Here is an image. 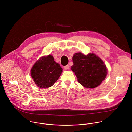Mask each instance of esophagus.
Returning <instances> with one entry per match:
<instances>
[{"instance_id":"1","label":"esophagus","mask_w":132,"mask_h":132,"mask_svg":"<svg viewBox=\"0 0 132 132\" xmlns=\"http://www.w3.org/2000/svg\"><path fill=\"white\" fill-rule=\"evenodd\" d=\"M64 68L65 69V70H68L69 69V66L68 65H66L64 67Z\"/></svg>"}]
</instances>
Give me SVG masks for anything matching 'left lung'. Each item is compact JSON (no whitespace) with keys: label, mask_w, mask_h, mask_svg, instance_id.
<instances>
[{"label":"left lung","mask_w":132,"mask_h":132,"mask_svg":"<svg viewBox=\"0 0 132 132\" xmlns=\"http://www.w3.org/2000/svg\"><path fill=\"white\" fill-rule=\"evenodd\" d=\"M73 61L71 70L84 87L95 88L105 79L106 66L96 54L89 53L85 55L81 52L76 53L73 57Z\"/></svg>","instance_id":"8db88e82"}]
</instances>
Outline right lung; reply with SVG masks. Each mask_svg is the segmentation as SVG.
I'll use <instances>...</instances> for the list:
<instances>
[{"instance_id": "right-lung-1", "label": "right lung", "mask_w": 132, "mask_h": 132, "mask_svg": "<svg viewBox=\"0 0 132 132\" xmlns=\"http://www.w3.org/2000/svg\"><path fill=\"white\" fill-rule=\"evenodd\" d=\"M62 69L55 62L51 55L42 57L31 70V75L35 84L40 88L52 86L59 78Z\"/></svg>"}]
</instances>
